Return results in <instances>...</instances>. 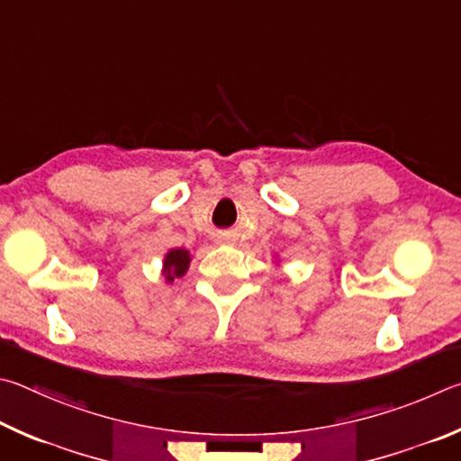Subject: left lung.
Returning <instances> with one entry per match:
<instances>
[{
    "mask_svg": "<svg viewBox=\"0 0 461 461\" xmlns=\"http://www.w3.org/2000/svg\"><path fill=\"white\" fill-rule=\"evenodd\" d=\"M277 265H279V261H277Z\"/></svg>",
    "mask_w": 461,
    "mask_h": 461,
    "instance_id": "8db88e82",
    "label": "left lung"
}]
</instances>
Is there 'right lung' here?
I'll return each instance as SVG.
<instances>
[{
  "label": "right lung",
  "mask_w": 461,
  "mask_h": 461,
  "mask_svg": "<svg viewBox=\"0 0 461 461\" xmlns=\"http://www.w3.org/2000/svg\"><path fill=\"white\" fill-rule=\"evenodd\" d=\"M192 255L188 249L177 247L169 249L164 255V261H161V276H164L166 284H174V279H180L185 276V271L190 267Z\"/></svg>",
  "instance_id": "obj_1"
}]
</instances>
